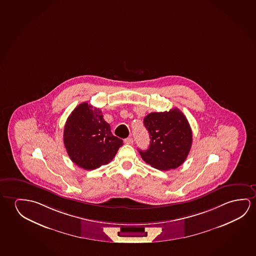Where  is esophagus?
<instances>
[{
    "label": "esophagus",
    "mask_w": 256,
    "mask_h": 256,
    "mask_svg": "<svg viewBox=\"0 0 256 256\" xmlns=\"http://www.w3.org/2000/svg\"><path fill=\"white\" fill-rule=\"evenodd\" d=\"M124 141H125L126 144H133V142H134V140H133V138H126Z\"/></svg>",
    "instance_id": "34e87169"
}]
</instances>
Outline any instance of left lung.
I'll return each instance as SVG.
<instances>
[{"instance_id":"8db88e82","label":"left lung","mask_w":256,"mask_h":256,"mask_svg":"<svg viewBox=\"0 0 256 256\" xmlns=\"http://www.w3.org/2000/svg\"><path fill=\"white\" fill-rule=\"evenodd\" d=\"M150 134L149 148L138 150L142 160L154 168L174 170L184 162L192 144V131L181 110L150 112L144 118Z\"/></svg>"}]
</instances>
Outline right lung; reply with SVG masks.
I'll list each match as a JSON object with an SVG mask.
<instances>
[{"mask_svg":"<svg viewBox=\"0 0 256 256\" xmlns=\"http://www.w3.org/2000/svg\"><path fill=\"white\" fill-rule=\"evenodd\" d=\"M64 144L72 162L83 170H93L108 164L123 141L112 134L100 109L85 102L67 118Z\"/></svg>","mask_w":256,"mask_h":256,"instance_id":"right-lung-1","label":"right lung"}]
</instances>
